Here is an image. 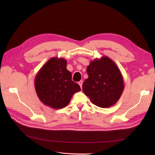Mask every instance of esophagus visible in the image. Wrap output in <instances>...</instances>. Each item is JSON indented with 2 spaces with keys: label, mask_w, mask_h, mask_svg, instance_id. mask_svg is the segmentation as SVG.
<instances>
[{
  "label": "esophagus",
  "mask_w": 155,
  "mask_h": 155,
  "mask_svg": "<svg viewBox=\"0 0 155 155\" xmlns=\"http://www.w3.org/2000/svg\"><path fill=\"white\" fill-rule=\"evenodd\" d=\"M78 84L79 85V86H80L81 88H82V85H83V81H80L78 82Z\"/></svg>",
  "instance_id": "esophagus-1"
}]
</instances>
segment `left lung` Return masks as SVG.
I'll use <instances>...</instances> for the list:
<instances>
[{
  "label": "left lung",
  "mask_w": 155,
  "mask_h": 155,
  "mask_svg": "<svg viewBox=\"0 0 155 155\" xmlns=\"http://www.w3.org/2000/svg\"><path fill=\"white\" fill-rule=\"evenodd\" d=\"M88 78L83 91L94 104L110 107L118 101L124 89L122 75L116 64L107 56L96 58L87 68Z\"/></svg>",
  "instance_id": "8db88e82"
}]
</instances>
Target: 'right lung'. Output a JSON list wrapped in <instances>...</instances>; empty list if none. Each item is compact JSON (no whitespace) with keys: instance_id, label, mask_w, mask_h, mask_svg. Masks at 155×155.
Returning <instances> with one entry per match:
<instances>
[{"instance_id":"obj_1","label":"right lung","mask_w":155,"mask_h":155,"mask_svg":"<svg viewBox=\"0 0 155 155\" xmlns=\"http://www.w3.org/2000/svg\"><path fill=\"white\" fill-rule=\"evenodd\" d=\"M34 83L40 101L54 109L67 106L74 94L81 91L78 84L72 80L67 60L63 58H50L36 74Z\"/></svg>"}]
</instances>
